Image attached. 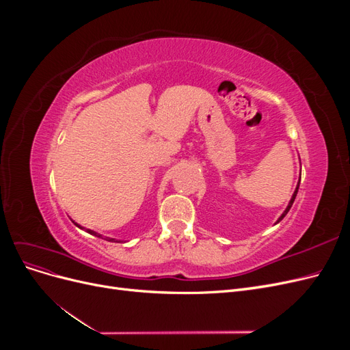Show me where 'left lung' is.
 <instances>
[{"instance_id":"1","label":"left lung","mask_w":350,"mask_h":350,"mask_svg":"<svg viewBox=\"0 0 350 350\" xmlns=\"http://www.w3.org/2000/svg\"><path fill=\"white\" fill-rule=\"evenodd\" d=\"M299 183H301V176H299V181H298V185H296V188H295V193H293V196H292V198H291V201H289V204H288V207H286V210L283 211V213H282V216L278 219V221H276V224H279V221L286 216V215H288V211L291 210V207H292V204H293V201H295V198H296V194H298V189H299Z\"/></svg>"}]
</instances>
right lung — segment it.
Instances as JSON below:
<instances>
[{
	"label": "right lung",
	"instance_id": "obj_1",
	"mask_svg": "<svg viewBox=\"0 0 350 350\" xmlns=\"http://www.w3.org/2000/svg\"><path fill=\"white\" fill-rule=\"evenodd\" d=\"M74 225H76V226H79V228H80V229H84V228H81V226H80V225H77V224H76V221H74ZM86 232H89V234H90V235H94V237H99V238H102V235H99V234H96V232H94V230H90V229H86ZM107 241H109V242H111V241H115V239H112V238H107Z\"/></svg>",
	"mask_w": 350,
	"mask_h": 350
}]
</instances>
